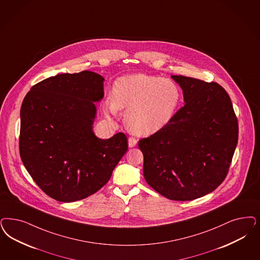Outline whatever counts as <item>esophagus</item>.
Wrapping results in <instances>:
<instances>
[{
	"label": "esophagus",
	"instance_id": "obj_1",
	"mask_svg": "<svg viewBox=\"0 0 260 260\" xmlns=\"http://www.w3.org/2000/svg\"><path fill=\"white\" fill-rule=\"evenodd\" d=\"M136 144H137V139H136V138H135V137H129V138H128V146H129L131 148L135 147Z\"/></svg>",
	"mask_w": 260,
	"mask_h": 260
}]
</instances>
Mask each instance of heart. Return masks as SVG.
Returning <instances> with one entry per match:
<instances>
[{
  "instance_id": "obj_1",
  "label": "heart",
  "mask_w": 260,
  "mask_h": 260,
  "mask_svg": "<svg viewBox=\"0 0 260 260\" xmlns=\"http://www.w3.org/2000/svg\"><path fill=\"white\" fill-rule=\"evenodd\" d=\"M181 99L178 84L156 76L135 74L117 80L108 112L126 110L125 123L135 134L151 135L161 131L175 116Z\"/></svg>"
}]
</instances>
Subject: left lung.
I'll return each mask as SVG.
<instances>
[{
    "instance_id": "8db88e82",
    "label": "left lung",
    "mask_w": 260,
    "mask_h": 260,
    "mask_svg": "<svg viewBox=\"0 0 260 260\" xmlns=\"http://www.w3.org/2000/svg\"><path fill=\"white\" fill-rule=\"evenodd\" d=\"M185 105L170 123L139 140L144 178L164 197L192 201L225 179L238 141V121L226 91L214 81L172 76Z\"/></svg>"
}]
</instances>
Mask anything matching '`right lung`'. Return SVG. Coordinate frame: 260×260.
<instances>
[{"instance_id":"right-lung-1","label":"right lung","mask_w":260,"mask_h":260,"mask_svg":"<svg viewBox=\"0 0 260 260\" xmlns=\"http://www.w3.org/2000/svg\"><path fill=\"white\" fill-rule=\"evenodd\" d=\"M104 81L91 71L56 75L34 85L22 103L21 159L36 184L58 202L96 193L127 151L123 133L109 139L93 133Z\"/></svg>"}]
</instances>
